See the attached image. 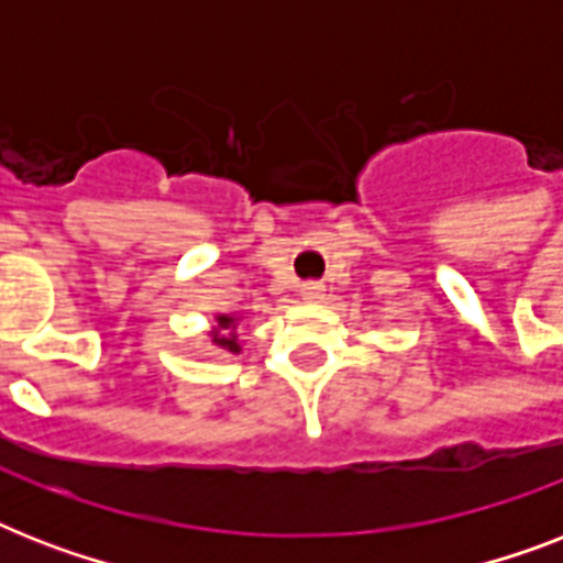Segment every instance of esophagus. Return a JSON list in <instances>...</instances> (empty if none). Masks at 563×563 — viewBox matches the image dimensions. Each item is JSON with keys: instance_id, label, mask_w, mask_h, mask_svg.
I'll use <instances>...</instances> for the list:
<instances>
[{"instance_id": "1", "label": "esophagus", "mask_w": 563, "mask_h": 563, "mask_svg": "<svg viewBox=\"0 0 563 563\" xmlns=\"http://www.w3.org/2000/svg\"><path fill=\"white\" fill-rule=\"evenodd\" d=\"M300 295H303V300H321L324 298V286L316 280H309L300 286Z\"/></svg>"}]
</instances>
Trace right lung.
<instances>
[{
    "mask_svg": "<svg viewBox=\"0 0 563 563\" xmlns=\"http://www.w3.org/2000/svg\"><path fill=\"white\" fill-rule=\"evenodd\" d=\"M219 321V327L212 330V344L216 347H221V351H228V353H239V342H236V318H230V316H219L216 318Z\"/></svg>",
    "mask_w": 563,
    "mask_h": 563,
    "instance_id": "add662e5",
    "label": "right lung"
}]
</instances>
